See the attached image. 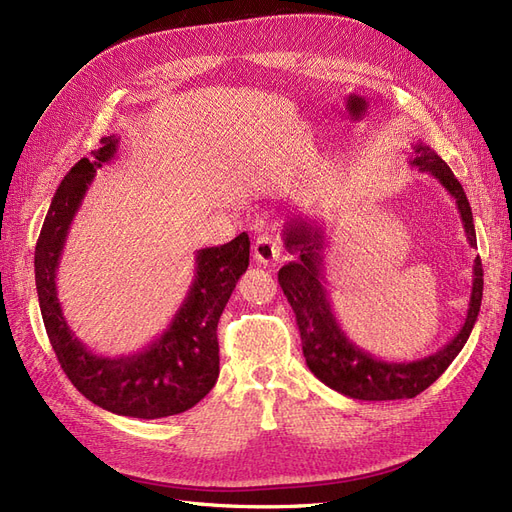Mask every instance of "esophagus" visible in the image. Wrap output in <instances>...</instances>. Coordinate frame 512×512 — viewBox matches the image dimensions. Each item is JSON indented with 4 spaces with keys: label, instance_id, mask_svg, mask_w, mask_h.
Returning a JSON list of instances; mask_svg holds the SVG:
<instances>
[{
    "label": "esophagus",
    "instance_id": "1",
    "mask_svg": "<svg viewBox=\"0 0 512 512\" xmlns=\"http://www.w3.org/2000/svg\"><path fill=\"white\" fill-rule=\"evenodd\" d=\"M282 252H284L282 241L273 235H260L254 243V258L260 262V265H271V262L280 260Z\"/></svg>",
    "mask_w": 512,
    "mask_h": 512
}]
</instances>
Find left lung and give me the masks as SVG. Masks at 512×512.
<instances>
[{
	"mask_svg": "<svg viewBox=\"0 0 512 512\" xmlns=\"http://www.w3.org/2000/svg\"><path fill=\"white\" fill-rule=\"evenodd\" d=\"M412 149L414 156L410 158V164L436 177L444 185V190L457 200L468 241L476 247L472 209L453 170L423 141L414 143ZM284 243L286 250L290 254H299V258L280 269L277 282H280L292 312L297 316L305 363L329 389L363 401L412 399L436 382L461 348L466 346L480 312V301H483V265H480V258L474 260L472 267L468 316L459 333L444 348L425 356V359L393 363L376 359V356L361 350L339 327L327 297V288H324L327 282L322 277L324 230L314 220H290L284 226Z\"/></svg>",
	"mask_w": 512,
	"mask_h": 512,
	"instance_id": "obj_1",
	"label": "left lung"
}]
</instances>
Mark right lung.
<instances>
[{
	"label": "right lung",
	"instance_id": "right-lung-1",
	"mask_svg": "<svg viewBox=\"0 0 512 512\" xmlns=\"http://www.w3.org/2000/svg\"><path fill=\"white\" fill-rule=\"evenodd\" d=\"M119 138L104 136L91 160L76 162L59 183L36 243V290L46 335L61 369L91 404L113 414L164 418L196 406L220 376L218 322L239 277L250 265V237L196 252V271L168 329L128 356H98L74 337L57 299V267L70 224L96 170L117 153Z\"/></svg>",
	"mask_w": 512,
	"mask_h": 512
}]
</instances>
